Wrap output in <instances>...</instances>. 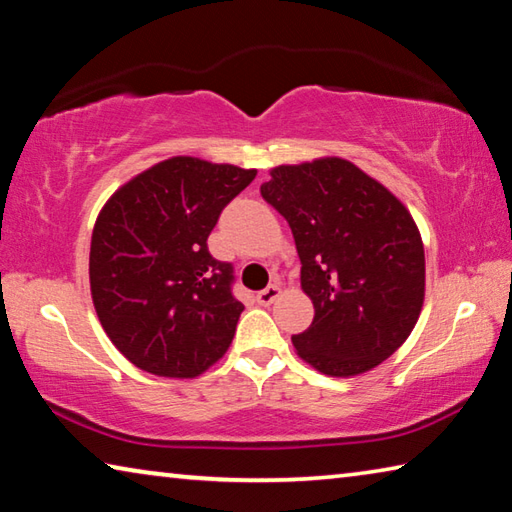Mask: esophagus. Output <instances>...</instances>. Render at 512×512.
<instances>
[{
  "label": "esophagus",
  "instance_id": "esophagus-1",
  "mask_svg": "<svg viewBox=\"0 0 512 512\" xmlns=\"http://www.w3.org/2000/svg\"><path fill=\"white\" fill-rule=\"evenodd\" d=\"M280 293H282V289H280V284L277 282H273V284H268L266 289H262L257 293V302L259 305H264V307H268V305H273V302L280 298Z\"/></svg>",
  "mask_w": 512,
  "mask_h": 512
}]
</instances>
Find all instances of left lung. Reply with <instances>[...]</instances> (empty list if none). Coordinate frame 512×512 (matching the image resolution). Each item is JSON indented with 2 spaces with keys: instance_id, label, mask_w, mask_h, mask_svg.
Segmentation results:
<instances>
[{
  "instance_id": "1",
  "label": "left lung",
  "mask_w": 512,
  "mask_h": 512,
  "mask_svg": "<svg viewBox=\"0 0 512 512\" xmlns=\"http://www.w3.org/2000/svg\"><path fill=\"white\" fill-rule=\"evenodd\" d=\"M262 196L289 221L300 287L314 302L298 357L327 377L377 368L409 339L424 305V246L411 212L350 160L273 167Z\"/></svg>"
}]
</instances>
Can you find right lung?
<instances>
[{"mask_svg": "<svg viewBox=\"0 0 512 512\" xmlns=\"http://www.w3.org/2000/svg\"><path fill=\"white\" fill-rule=\"evenodd\" d=\"M257 169L173 155L121 185L90 244V291L103 332L144 372L194 379L228 352L244 305L232 268L207 250L219 214Z\"/></svg>", "mask_w": 512, "mask_h": 512, "instance_id": "right-lung-1", "label": "right lung"}]
</instances>
